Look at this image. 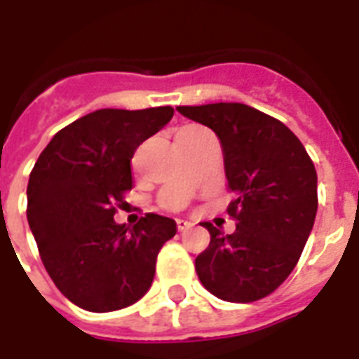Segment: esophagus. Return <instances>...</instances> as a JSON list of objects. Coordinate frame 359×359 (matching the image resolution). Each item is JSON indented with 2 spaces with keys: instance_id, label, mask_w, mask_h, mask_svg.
Instances as JSON below:
<instances>
[{
  "instance_id": "esophagus-1",
  "label": "esophagus",
  "mask_w": 359,
  "mask_h": 359,
  "mask_svg": "<svg viewBox=\"0 0 359 359\" xmlns=\"http://www.w3.org/2000/svg\"><path fill=\"white\" fill-rule=\"evenodd\" d=\"M177 226H179L180 233H187L188 229H192V226H194V223H190V221H184V219H179V221H177Z\"/></svg>"
}]
</instances>
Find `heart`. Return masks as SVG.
Instances as JSON below:
<instances>
[{"mask_svg":"<svg viewBox=\"0 0 359 359\" xmlns=\"http://www.w3.org/2000/svg\"><path fill=\"white\" fill-rule=\"evenodd\" d=\"M184 128H196V126H184ZM180 130H182V128H180Z\"/></svg>","mask_w":359,"mask_h":359,"instance_id":"b5f03b06","label":"heart"}]
</instances>
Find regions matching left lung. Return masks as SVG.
I'll return each instance as SVG.
<instances>
[{
  "label": "left lung",
  "mask_w": 359,
  "mask_h": 359,
  "mask_svg": "<svg viewBox=\"0 0 359 359\" xmlns=\"http://www.w3.org/2000/svg\"><path fill=\"white\" fill-rule=\"evenodd\" d=\"M184 117L210 126L223 146L226 213L233 234L211 223L210 246L196 273L213 296L250 304L275 292L292 273L317 213V172L298 136L278 118L246 103L179 105Z\"/></svg>",
  "instance_id": "1"
}]
</instances>
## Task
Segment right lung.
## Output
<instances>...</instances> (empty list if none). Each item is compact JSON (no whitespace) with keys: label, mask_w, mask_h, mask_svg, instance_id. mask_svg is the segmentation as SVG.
<instances>
[{"label":"right lung","mask_w":359,"mask_h":359,"mask_svg":"<svg viewBox=\"0 0 359 359\" xmlns=\"http://www.w3.org/2000/svg\"><path fill=\"white\" fill-rule=\"evenodd\" d=\"M172 113L171 105L88 113L51 138L30 172L28 225L48 275L79 308L103 313L140 300L159 250L177 234V223L157 213L134 226L113 219L133 190L134 151Z\"/></svg>","instance_id":"1"}]
</instances>
